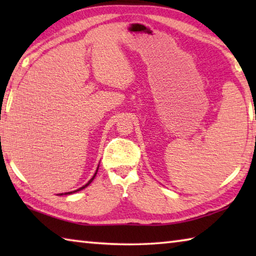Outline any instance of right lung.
Instances as JSON below:
<instances>
[{"instance_id": "obj_1", "label": "right lung", "mask_w": 256, "mask_h": 256, "mask_svg": "<svg viewBox=\"0 0 256 256\" xmlns=\"http://www.w3.org/2000/svg\"><path fill=\"white\" fill-rule=\"evenodd\" d=\"M99 167V166H98ZM97 172H98V168H97V170H96V172H94V175L92 176V180H90L89 182H88V183H86V185H84V186H82V188H78V190H73V192H68V193H64V194H66V196H68V194H72V193H76V192H78V190H84V188H86V186H88L90 183H92V182L94 180V177H96V174H97ZM62 194L63 193H60V196H62Z\"/></svg>"}]
</instances>
